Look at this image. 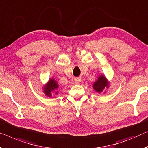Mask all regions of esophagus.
Segmentation results:
<instances>
[{
    "instance_id": "34e87169",
    "label": "esophagus",
    "mask_w": 148,
    "mask_h": 148,
    "mask_svg": "<svg viewBox=\"0 0 148 148\" xmlns=\"http://www.w3.org/2000/svg\"><path fill=\"white\" fill-rule=\"evenodd\" d=\"M75 81H76V82L77 84H80V82H81V80H80V78H76V80H75Z\"/></svg>"
}]
</instances>
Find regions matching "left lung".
Masks as SVG:
<instances>
[{
  "instance_id": "obj_1",
  "label": "left lung",
  "mask_w": 148,
  "mask_h": 148,
  "mask_svg": "<svg viewBox=\"0 0 148 148\" xmlns=\"http://www.w3.org/2000/svg\"><path fill=\"white\" fill-rule=\"evenodd\" d=\"M108 87V82L107 81L106 77L103 75H101L99 77L98 80L94 82L93 85L94 89L98 93L102 92L105 88Z\"/></svg>"
}]
</instances>
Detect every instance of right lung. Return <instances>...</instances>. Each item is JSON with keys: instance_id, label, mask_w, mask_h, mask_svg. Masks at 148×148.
Segmentation results:
<instances>
[{"instance_id": "add662e5", "label": "right lung", "mask_w": 148, "mask_h": 148, "mask_svg": "<svg viewBox=\"0 0 148 148\" xmlns=\"http://www.w3.org/2000/svg\"><path fill=\"white\" fill-rule=\"evenodd\" d=\"M58 84H57L56 81H55L54 79L51 78L50 80H49V81H48L47 84H46L45 86V88H44V91H45V93L46 96L48 97H51L52 92H55L56 91V92H55V94H58V92L56 91V90L58 89Z\"/></svg>"}]
</instances>
